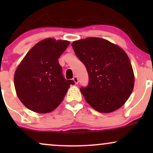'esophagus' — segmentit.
<instances>
[{
    "mask_svg": "<svg viewBox=\"0 0 153 153\" xmlns=\"http://www.w3.org/2000/svg\"><path fill=\"white\" fill-rule=\"evenodd\" d=\"M73 81L75 82V84H78V77H77V76L73 77Z\"/></svg>",
    "mask_w": 153,
    "mask_h": 153,
    "instance_id": "34e87169",
    "label": "esophagus"
}]
</instances>
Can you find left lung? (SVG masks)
Wrapping results in <instances>:
<instances>
[{
	"instance_id": "left-lung-1",
	"label": "left lung",
	"mask_w": 153,
	"mask_h": 153,
	"mask_svg": "<svg viewBox=\"0 0 153 153\" xmlns=\"http://www.w3.org/2000/svg\"><path fill=\"white\" fill-rule=\"evenodd\" d=\"M72 47L88 74V85L80 88L85 101L101 113H110L122 106L130 96L134 82L126 52L97 37L75 41Z\"/></svg>"
}]
</instances>
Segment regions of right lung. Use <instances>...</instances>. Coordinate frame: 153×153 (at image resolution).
Wrapping results in <instances>:
<instances>
[{"label":"right lung","instance_id":"add662e5","mask_svg":"<svg viewBox=\"0 0 153 153\" xmlns=\"http://www.w3.org/2000/svg\"><path fill=\"white\" fill-rule=\"evenodd\" d=\"M70 42L47 39L34 45L16 71L14 85L19 99L26 108L48 113L59 106L73 80H66L58 58Z\"/></svg>","mask_w":153,"mask_h":153}]
</instances>
